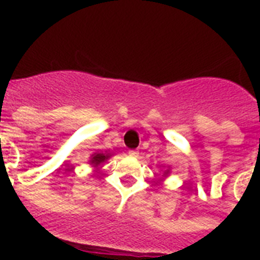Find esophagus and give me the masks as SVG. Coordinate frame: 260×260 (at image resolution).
<instances>
[{
  "label": "esophagus",
  "mask_w": 260,
  "mask_h": 260,
  "mask_svg": "<svg viewBox=\"0 0 260 260\" xmlns=\"http://www.w3.org/2000/svg\"><path fill=\"white\" fill-rule=\"evenodd\" d=\"M128 154H129V156H132V158H138V156H139V151L131 150L129 152H128Z\"/></svg>",
  "instance_id": "34e87169"
}]
</instances>
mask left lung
Wrapping results in <instances>:
<instances>
[{
	"mask_svg": "<svg viewBox=\"0 0 260 260\" xmlns=\"http://www.w3.org/2000/svg\"><path fill=\"white\" fill-rule=\"evenodd\" d=\"M166 173H169V170H166Z\"/></svg>",
	"mask_w": 260,
	"mask_h": 260,
	"instance_id": "obj_1",
	"label": "left lung"
}]
</instances>
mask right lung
I'll list each match as a JSON object with an SVG mask.
<instances>
[{
  "label": "right lung",
  "instance_id": "add662e5",
  "mask_svg": "<svg viewBox=\"0 0 260 260\" xmlns=\"http://www.w3.org/2000/svg\"><path fill=\"white\" fill-rule=\"evenodd\" d=\"M110 158V154H104V152H95V154L91 155V158H90V163L93 165V166H98V165H101L106 160V159Z\"/></svg>",
  "mask_w": 260,
  "mask_h": 260
}]
</instances>
